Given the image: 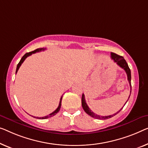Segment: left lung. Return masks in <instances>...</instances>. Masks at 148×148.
Here are the masks:
<instances>
[{
	"mask_svg": "<svg viewBox=\"0 0 148 148\" xmlns=\"http://www.w3.org/2000/svg\"><path fill=\"white\" fill-rule=\"evenodd\" d=\"M111 58L112 60H114V61L116 62L117 64H118L119 66H120L122 68H123V70H125V73L127 74V80L129 82V84H130V94H131V92H132V85H131V71H130V68L128 66V65H127V63L126 62V61L125 60V59L123 58V56H121L120 55H118L115 54V53H113L112 52L111 53ZM130 94L129 96V98L130 96ZM128 98V99H129ZM128 99H127V100H128ZM127 100L126 101V102H127ZM125 102V103H126ZM124 104V106H125ZM82 108L84 110L86 113L88 115L90 116L92 118H94L96 119H98V120H106V119H109L110 118H112V117L114 116L115 115H116L118 113V112H120L121 110H122L123 107L121 108L119 111H118L116 112V113L114 114L113 115H110V116H100V115H98V114H96L95 113H94L89 108V107L88 106L86 102V100H85V96L84 94H82Z\"/></svg>",
	"mask_w": 148,
	"mask_h": 148,
	"instance_id": "obj_1",
	"label": "left lung"
}]
</instances>
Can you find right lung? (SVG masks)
Segmentation results:
<instances>
[{
	"label": "right lung",
	"mask_w": 148,
	"mask_h": 148,
	"mask_svg": "<svg viewBox=\"0 0 148 148\" xmlns=\"http://www.w3.org/2000/svg\"><path fill=\"white\" fill-rule=\"evenodd\" d=\"M46 50V48H38V49L34 50V51H32V52L26 53V54L23 56V58H21V60H20L19 63L18 64V65H17V66H16V74L17 73V72H18V70L20 66H21L22 64L23 63V62L25 60V59H26V58H27L28 56H30V55H32V54H34V53H36V52H38L42 51V50ZM62 96H63V95H62ZM62 96L61 98H60V103H59V105H58V108H57L56 110H54V112H52L51 114H48V116H44V117H35V116H32V117H34V118H37V119H42H42H47V118H51V117H52V116H54L56 115V114L57 113H58V112L59 111H60V108H61V102H62Z\"/></svg>",
	"instance_id": "1"
}]
</instances>
